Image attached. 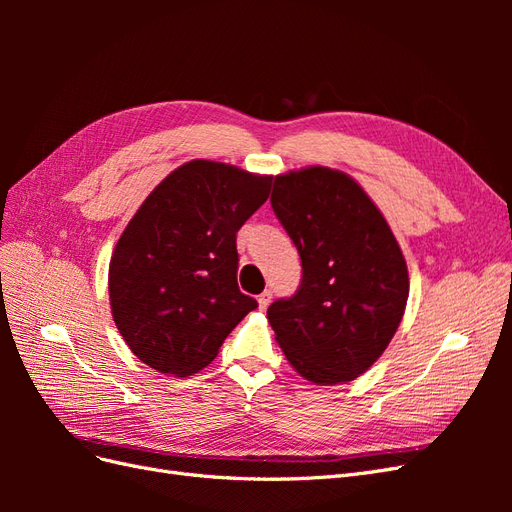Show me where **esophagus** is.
I'll use <instances>...</instances> for the list:
<instances>
[{
    "instance_id": "34e87169",
    "label": "esophagus",
    "mask_w": 512,
    "mask_h": 512,
    "mask_svg": "<svg viewBox=\"0 0 512 512\" xmlns=\"http://www.w3.org/2000/svg\"><path fill=\"white\" fill-rule=\"evenodd\" d=\"M271 299H273V294H271V290H265L258 297V307L260 309H267L269 307V303H271Z\"/></svg>"
}]
</instances>
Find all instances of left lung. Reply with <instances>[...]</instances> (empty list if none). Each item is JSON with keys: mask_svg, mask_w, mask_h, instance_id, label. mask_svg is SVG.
Wrapping results in <instances>:
<instances>
[{"mask_svg": "<svg viewBox=\"0 0 512 512\" xmlns=\"http://www.w3.org/2000/svg\"><path fill=\"white\" fill-rule=\"evenodd\" d=\"M271 207L301 256V286L267 318L290 365L316 384L359 378L393 339L408 267L380 209L342 170L277 175Z\"/></svg>", "mask_w": 512, "mask_h": 512, "instance_id": "1", "label": "left lung"}]
</instances>
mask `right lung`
<instances>
[{"mask_svg":"<svg viewBox=\"0 0 512 512\" xmlns=\"http://www.w3.org/2000/svg\"><path fill=\"white\" fill-rule=\"evenodd\" d=\"M269 192L267 175L192 160L138 207L108 265V297L121 337L143 363L192 376L258 307L237 284V232Z\"/></svg>","mask_w":512,"mask_h":512,"instance_id":"1","label":"right lung"}]
</instances>
